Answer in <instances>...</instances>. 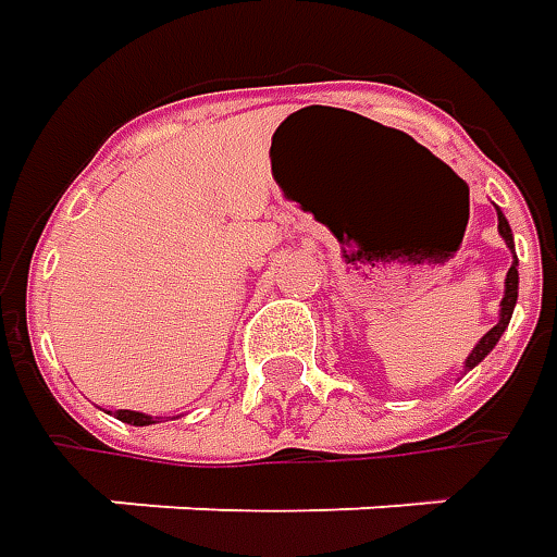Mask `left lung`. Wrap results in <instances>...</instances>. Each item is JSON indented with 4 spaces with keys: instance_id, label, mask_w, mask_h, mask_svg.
Here are the masks:
<instances>
[{
    "instance_id": "8db88e82",
    "label": "left lung",
    "mask_w": 557,
    "mask_h": 557,
    "mask_svg": "<svg viewBox=\"0 0 557 557\" xmlns=\"http://www.w3.org/2000/svg\"><path fill=\"white\" fill-rule=\"evenodd\" d=\"M496 213H499V235H503V242L508 245V250L515 253V238H511V225H508V220H505V213L496 207ZM515 304H518V257H515V263H511V269H508V275H505V294H503V304H499V322L490 329V332L483 334L481 341L474 344V350L468 354V359H465V372H471L478 362H483L486 359V354L499 344V337L505 334V329H508V322H511V312H515Z\"/></svg>"
}]
</instances>
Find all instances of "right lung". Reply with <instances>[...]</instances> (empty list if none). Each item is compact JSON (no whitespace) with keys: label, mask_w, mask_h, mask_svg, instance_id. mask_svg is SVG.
<instances>
[{"label":"right lung","mask_w":557,"mask_h":557,"mask_svg":"<svg viewBox=\"0 0 557 557\" xmlns=\"http://www.w3.org/2000/svg\"><path fill=\"white\" fill-rule=\"evenodd\" d=\"M117 418H120V421H126V424H136V428L154 424V418H151V416H145V412H129V409H120Z\"/></svg>","instance_id":"add662e5"}]
</instances>
